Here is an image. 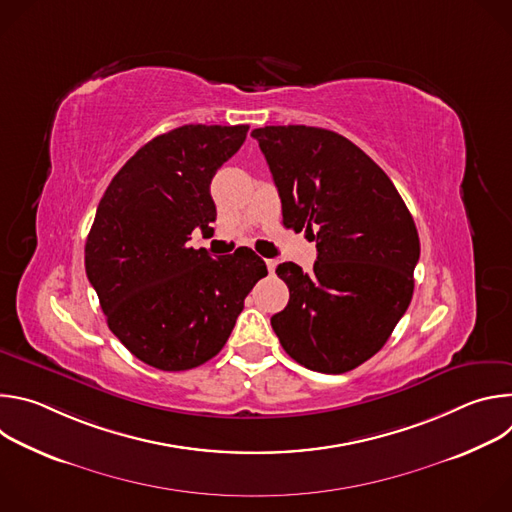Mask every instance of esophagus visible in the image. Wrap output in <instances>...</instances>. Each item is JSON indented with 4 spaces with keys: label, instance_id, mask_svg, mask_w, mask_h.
Returning <instances> with one entry per match:
<instances>
[{
    "label": "esophagus",
    "instance_id": "1",
    "mask_svg": "<svg viewBox=\"0 0 512 512\" xmlns=\"http://www.w3.org/2000/svg\"><path fill=\"white\" fill-rule=\"evenodd\" d=\"M265 265H267V269H269V273H273L275 271V259H265Z\"/></svg>",
    "mask_w": 512,
    "mask_h": 512
}]
</instances>
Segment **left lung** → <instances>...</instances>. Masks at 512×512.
Returning a JSON list of instances; mask_svg holds the SVG:
<instances>
[{
	"label": "left lung",
	"mask_w": 512,
	"mask_h": 512,
	"mask_svg": "<svg viewBox=\"0 0 512 512\" xmlns=\"http://www.w3.org/2000/svg\"><path fill=\"white\" fill-rule=\"evenodd\" d=\"M281 198L283 225L318 249L310 273L281 263L289 302L271 318L283 350L340 375L377 354L409 308L419 235L389 176L328 129L267 125L251 133Z\"/></svg>",
	"instance_id": "obj_1"
}]
</instances>
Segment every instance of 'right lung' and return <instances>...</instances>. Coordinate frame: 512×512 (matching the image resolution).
<instances>
[{"mask_svg": "<svg viewBox=\"0 0 512 512\" xmlns=\"http://www.w3.org/2000/svg\"><path fill=\"white\" fill-rule=\"evenodd\" d=\"M249 125H182L143 145L115 174L85 245V269L109 330L160 371H188L229 340L253 285L267 275L251 249L212 259L188 247L210 229V182Z\"/></svg>", "mask_w": 512, "mask_h": 512, "instance_id": "add662e5", "label": "right lung"}]
</instances>
